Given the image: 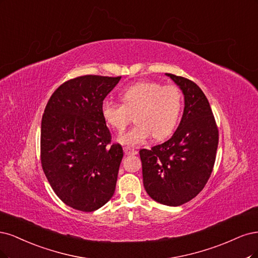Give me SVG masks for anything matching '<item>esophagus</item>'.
<instances>
[{"label": "esophagus", "mask_w": 258, "mask_h": 258, "mask_svg": "<svg viewBox=\"0 0 258 258\" xmlns=\"http://www.w3.org/2000/svg\"><path fill=\"white\" fill-rule=\"evenodd\" d=\"M124 152H125L126 155H136L138 153V151L132 148H124Z\"/></svg>", "instance_id": "1"}]
</instances>
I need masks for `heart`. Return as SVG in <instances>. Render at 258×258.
<instances>
[{"mask_svg": "<svg viewBox=\"0 0 258 258\" xmlns=\"http://www.w3.org/2000/svg\"><path fill=\"white\" fill-rule=\"evenodd\" d=\"M123 105L105 99L101 106L104 121L117 132L124 131L134 114L136 124L120 135L122 145L136 147L153 137L167 138L176 128L183 98L176 86H162L160 82L144 81L121 92Z\"/></svg>", "mask_w": 258, "mask_h": 258, "instance_id": "b5f03b06", "label": "heart"}]
</instances>
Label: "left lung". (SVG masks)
<instances>
[{
  "mask_svg": "<svg viewBox=\"0 0 258 258\" xmlns=\"http://www.w3.org/2000/svg\"><path fill=\"white\" fill-rule=\"evenodd\" d=\"M184 96L177 131L164 144L139 151L144 186L162 205L178 207L193 199L210 178L219 131L202 89L186 78L166 74Z\"/></svg>",
  "mask_w": 258,
  "mask_h": 258,
  "instance_id": "left-lung-1",
  "label": "left lung"
}]
</instances>
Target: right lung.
I'll return each mask as SVG.
<instances>
[{
	"label": "right lung",
	"instance_id": "obj_1",
	"mask_svg": "<svg viewBox=\"0 0 258 258\" xmlns=\"http://www.w3.org/2000/svg\"><path fill=\"white\" fill-rule=\"evenodd\" d=\"M121 77L87 76L64 82L41 119L40 160L56 196L74 209L92 212L113 196L123 157L101 106Z\"/></svg>",
	"mask_w": 258,
	"mask_h": 258
}]
</instances>
